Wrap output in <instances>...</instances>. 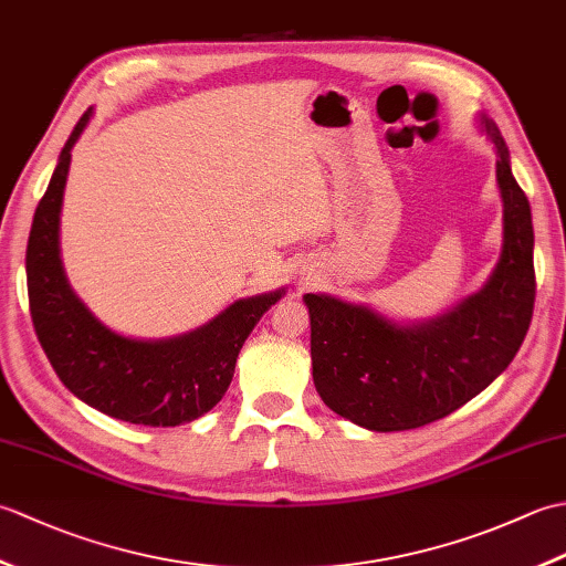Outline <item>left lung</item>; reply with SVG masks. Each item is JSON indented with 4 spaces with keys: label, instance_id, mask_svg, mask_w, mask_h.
I'll use <instances>...</instances> for the list:
<instances>
[{
    "label": "left lung",
    "instance_id": "obj_1",
    "mask_svg": "<svg viewBox=\"0 0 566 566\" xmlns=\"http://www.w3.org/2000/svg\"><path fill=\"white\" fill-rule=\"evenodd\" d=\"M496 148L503 252L482 292L432 321L399 326L367 306L306 294L311 363L323 403L377 432L411 430L450 416L484 391L518 353L535 306L533 216L511 172L499 126L482 116Z\"/></svg>",
    "mask_w": 566,
    "mask_h": 566
}]
</instances>
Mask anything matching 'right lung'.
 Here are the masks:
<instances>
[{
  "mask_svg": "<svg viewBox=\"0 0 566 566\" xmlns=\"http://www.w3.org/2000/svg\"><path fill=\"white\" fill-rule=\"evenodd\" d=\"M90 116L92 109L72 128L51 185L33 213L27 248L33 328L55 375L80 401L136 426L189 423L223 399L240 347L284 290L240 298L207 326L167 340L124 338L94 318L70 290L57 240L70 150Z\"/></svg>",
  "mask_w": 566,
  "mask_h": 566,
  "instance_id": "1",
  "label": "right lung"
}]
</instances>
